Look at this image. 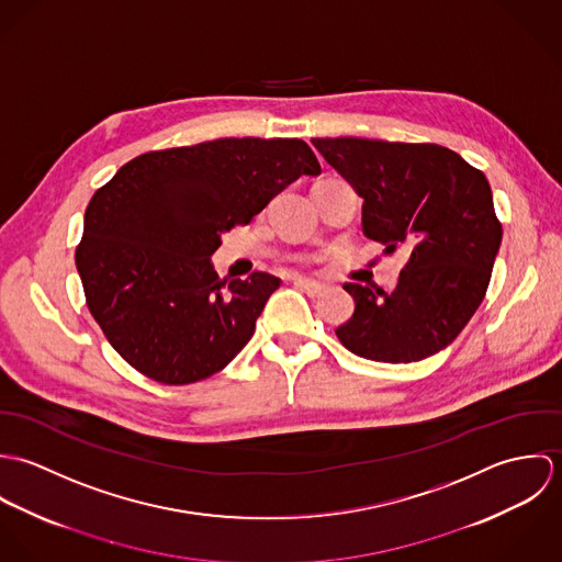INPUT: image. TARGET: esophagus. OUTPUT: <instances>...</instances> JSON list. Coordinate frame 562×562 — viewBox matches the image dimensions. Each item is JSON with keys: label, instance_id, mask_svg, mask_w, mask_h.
<instances>
[{"label": "esophagus", "instance_id": "obj_1", "mask_svg": "<svg viewBox=\"0 0 562 562\" xmlns=\"http://www.w3.org/2000/svg\"><path fill=\"white\" fill-rule=\"evenodd\" d=\"M292 283L299 288V290H303L307 296H312V299H316V296H321L322 292L326 290L322 283L318 281H312V279H303V277H294L292 279Z\"/></svg>", "mask_w": 562, "mask_h": 562}]
</instances>
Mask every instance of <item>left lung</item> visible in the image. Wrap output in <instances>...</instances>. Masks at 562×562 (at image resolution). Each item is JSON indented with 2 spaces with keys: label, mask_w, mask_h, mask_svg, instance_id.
<instances>
[{
  "label": "left lung",
  "mask_w": 562,
  "mask_h": 562,
  "mask_svg": "<svg viewBox=\"0 0 562 562\" xmlns=\"http://www.w3.org/2000/svg\"><path fill=\"white\" fill-rule=\"evenodd\" d=\"M312 143L363 199V234L387 252L411 250L392 292L344 285L355 314L335 328L339 341L383 363L443 350L481 307L502 241L484 172L430 143L350 136Z\"/></svg>",
  "instance_id": "left-lung-1"
}]
</instances>
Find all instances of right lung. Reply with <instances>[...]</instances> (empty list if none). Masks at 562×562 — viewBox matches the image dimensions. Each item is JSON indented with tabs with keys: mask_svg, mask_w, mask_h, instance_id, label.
<instances>
[{
	"mask_svg": "<svg viewBox=\"0 0 562 562\" xmlns=\"http://www.w3.org/2000/svg\"><path fill=\"white\" fill-rule=\"evenodd\" d=\"M301 175L321 164L299 138H218L143 154L92 194L76 266L92 318L132 368L188 385L240 352L281 281L218 279L210 257Z\"/></svg>",
	"mask_w": 562,
	"mask_h": 562,
	"instance_id": "add662e5",
	"label": "right lung"
}]
</instances>
